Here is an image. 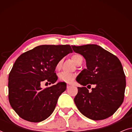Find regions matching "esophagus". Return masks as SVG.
Here are the masks:
<instances>
[{
  "label": "esophagus",
  "instance_id": "34e87169",
  "mask_svg": "<svg viewBox=\"0 0 132 132\" xmlns=\"http://www.w3.org/2000/svg\"><path fill=\"white\" fill-rule=\"evenodd\" d=\"M71 86V84H69V83L67 84V88H69Z\"/></svg>",
  "mask_w": 132,
  "mask_h": 132
}]
</instances>
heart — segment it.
Returning <instances> with one entry per match:
<instances>
[{
    "instance_id": "1",
    "label": "heart",
    "mask_w": 132,
    "mask_h": 132,
    "mask_svg": "<svg viewBox=\"0 0 132 132\" xmlns=\"http://www.w3.org/2000/svg\"><path fill=\"white\" fill-rule=\"evenodd\" d=\"M72 60L73 61V62L75 63L77 65L79 62L80 59H83L82 56L79 54H76L72 56L71 57ZM62 60L59 61L57 63L56 65V69L57 70H59L61 69V67H62ZM76 77L75 75H74L73 73H65V72H62V73H60L59 75V79L61 82H66V83H70L75 80Z\"/></svg>"
}]
</instances>
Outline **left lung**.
Returning <instances> with one entry per match:
<instances>
[{"label":"left lung","instance_id":"left-lung-1","mask_svg":"<svg viewBox=\"0 0 132 132\" xmlns=\"http://www.w3.org/2000/svg\"><path fill=\"white\" fill-rule=\"evenodd\" d=\"M73 51L86 60V68L77 76L78 87L74 101L79 111L93 120L111 117L121 105L126 85V76L116 56L96 44L71 46ZM94 84L89 92L85 86Z\"/></svg>","mask_w":132,"mask_h":132}]
</instances>
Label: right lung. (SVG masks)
Returning a JSON list of instances; mask_svg holds the SVG:
<instances>
[{
    "mask_svg": "<svg viewBox=\"0 0 132 132\" xmlns=\"http://www.w3.org/2000/svg\"><path fill=\"white\" fill-rule=\"evenodd\" d=\"M72 52L70 45H42L24 52L17 59L9 74L8 98L20 117L38 122L52 114L67 85L58 82L43 89L41 84L56 82V65Z\"/></svg>",
    "mask_w": 132,
    "mask_h": 132,
    "instance_id": "right-lung-1",
    "label": "right lung"
}]
</instances>
